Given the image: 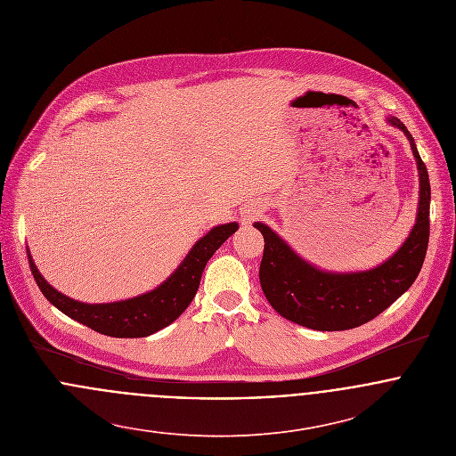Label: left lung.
<instances>
[{
	"label": "left lung",
	"mask_w": 456,
	"mask_h": 456,
	"mask_svg": "<svg viewBox=\"0 0 456 456\" xmlns=\"http://www.w3.org/2000/svg\"><path fill=\"white\" fill-rule=\"evenodd\" d=\"M388 123L407 134L419 172L418 219L403 246L390 260L367 272H323L295 255L266 224L255 223L265 240L261 289L270 305L297 325L322 331L365 325L411 288L423 266L430 237L428 172L412 134L396 118H388Z\"/></svg>",
	"instance_id": "obj_1"
}]
</instances>
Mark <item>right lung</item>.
Segmentation results:
<instances>
[{"label": "right lung", "mask_w": 456, "mask_h": 456, "mask_svg": "<svg viewBox=\"0 0 456 456\" xmlns=\"http://www.w3.org/2000/svg\"><path fill=\"white\" fill-rule=\"evenodd\" d=\"M237 223L212 228L205 237L196 242L190 255L181 263V266L161 286H158L151 293L114 304L91 305L68 298L63 293L56 291L42 277L37 265L29 256V251L28 260L31 273L44 297L54 307L65 313L68 318L109 337H147L174 323L186 311L198 291L207 261L212 258V255L232 233L237 232Z\"/></svg>", "instance_id": "right-lung-1"}]
</instances>
